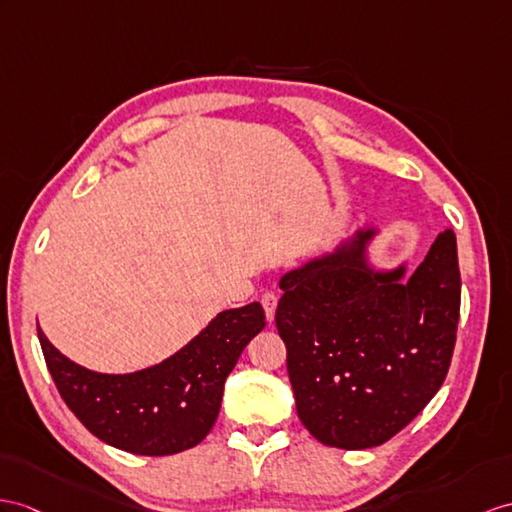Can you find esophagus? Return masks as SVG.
I'll use <instances>...</instances> for the list:
<instances>
[{
  "mask_svg": "<svg viewBox=\"0 0 512 512\" xmlns=\"http://www.w3.org/2000/svg\"><path fill=\"white\" fill-rule=\"evenodd\" d=\"M260 304H263L267 319L271 321L273 315H276V308H278V295L273 291H267V293H263V297H260Z\"/></svg>",
  "mask_w": 512,
  "mask_h": 512,
  "instance_id": "obj_1",
  "label": "esophagus"
}]
</instances>
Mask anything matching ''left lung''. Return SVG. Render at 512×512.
Returning a JSON list of instances; mask_svg holds the SVG:
<instances>
[{"label": "left lung", "mask_w": 512, "mask_h": 512, "mask_svg": "<svg viewBox=\"0 0 512 512\" xmlns=\"http://www.w3.org/2000/svg\"><path fill=\"white\" fill-rule=\"evenodd\" d=\"M358 230L336 252L284 273L276 326L297 415L317 441L367 450L404 430L441 389L460 317L456 236L447 228L404 280L376 271Z\"/></svg>", "instance_id": "obj_1"}]
</instances>
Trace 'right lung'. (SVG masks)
I'll return each instance as SVG.
<instances>
[{
  "mask_svg": "<svg viewBox=\"0 0 512 512\" xmlns=\"http://www.w3.org/2000/svg\"><path fill=\"white\" fill-rule=\"evenodd\" d=\"M263 328L265 310L258 302L223 310L178 354L123 376L76 365L41 328L39 341L60 397L86 430L123 452L169 456L206 439L226 378Z\"/></svg>",
  "mask_w": 512,
  "mask_h": 512,
  "instance_id": "obj_1",
  "label": "right lung"
}]
</instances>
